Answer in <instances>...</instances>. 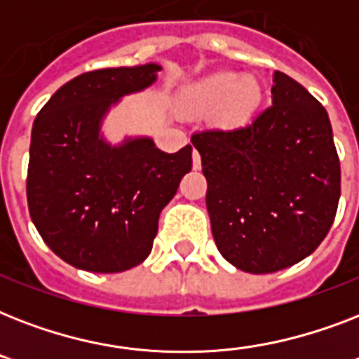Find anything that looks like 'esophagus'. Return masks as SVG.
I'll return each instance as SVG.
<instances>
[{"mask_svg":"<svg viewBox=\"0 0 359 359\" xmlns=\"http://www.w3.org/2000/svg\"><path fill=\"white\" fill-rule=\"evenodd\" d=\"M191 158H194V169H201V154L197 151H194Z\"/></svg>","mask_w":359,"mask_h":359,"instance_id":"obj_1","label":"esophagus"}]
</instances>
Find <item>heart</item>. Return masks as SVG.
Returning <instances> with one entry per match:
<instances>
[{
  "label": "heart",
  "mask_w": 359,
  "mask_h": 359,
  "mask_svg": "<svg viewBox=\"0 0 359 359\" xmlns=\"http://www.w3.org/2000/svg\"><path fill=\"white\" fill-rule=\"evenodd\" d=\"M262 89L251 76L240 78L236 72L222 70L197 81L186 93V100L199 108H219L225 119L240 121L259 106Z\"/></svg>",
  "instance_id": "heart-1"
}]
</instances>
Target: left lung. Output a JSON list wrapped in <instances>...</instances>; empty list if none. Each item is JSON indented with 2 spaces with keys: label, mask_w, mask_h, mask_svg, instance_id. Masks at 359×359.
Here are the masks:
<instances>
[{
  "label": "left lung",
  "mask_w": 359,
  "mask_h": 359,
  "mask_svg": "<svg viewBox=\"0 0 359 359\" xmlns=\"http://www.w3.org/2000/svg\"><path fill=\"white\" fill-rule=\"evenodd\" d=\"M207 179L219 253L238 270L272 273L317 250L334 224L341 165L328 114L276 70L272 106L238 128L191 135Z\"/></svg>",
  "instance_id": "8db88e82"
}]
</instances>
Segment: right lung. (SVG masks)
I'll return each instance as SVG.
<instances>
[{
	"mask_svg": "<svg viewBox=\"0 0 359 359\" xmlns=\"http://www.w3.org/2000/svg\"><path fill=\"white\" fill-rule=\"evenodd\" d=\"M158 70L149 63L76 76L33 123L27 207L48 248L72 266L115 273L141 264L162 208L191 169V145L168 154L149 137L111 147L98 134L109 106L154 83Z\"/></svg>",
	"mask_w": 359,
	"mask_h": 359,
	"instance_id": "obj_1",
	"label": "right lung"
}]
</instances>
